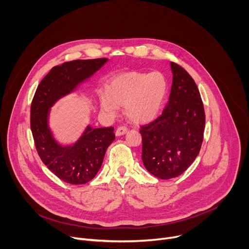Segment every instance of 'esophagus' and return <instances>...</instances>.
Returning <instances> with one entry per match:
<instances>
[{
  "label": "esophagus",
  "mask_w": 249,
  "mask_h": 249,
  "mask_svg": "<svg viewBox=\"0 0 249 249\" xmlns=\"http://www.w3.org/2000/svg\"><path fill=\"white\" fill-rule=\"evenodd\" d=\"M127 131H128V128L126 127V126H119L118 128H117V130H116V136H122V135H124L125 133H127Z\"/></svg>",
  "instance_id": "esophagus-1"
}]
</instances>
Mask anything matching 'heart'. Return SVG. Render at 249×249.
Masks as SVG:
<instances>
[{"label":"heart","mask_w":249,"mask_h":249,"mask_svg":"<svg viewBox=\"0 0 249 249\" xmlns=\"http://www.w3.org/2000/svg\"><path fill=\"white\" fill-rule=\"evenodd\" d=\"M107 93L100 95L104 111L113 114L116 104L125 105V113L131 121L145 124L160 113L167 93V82L160 72H128L109 82Z\"/></svg>","instance_id":"b5f03b06"}]
</instances>
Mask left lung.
Here are the masks:
<instances>
[{
    "instance_id": "8db88e82",
    "label": "left lung",
    "mask_w": 249,
    "mask_h": 249,
    "mask_svg": "<svg viewBox=\"0 0 249 249\" xmlns=\"http://www.w3.org/2000/svg\"><path fill=\"white\" fill-rule=\"evenodd\" d=\"M172 86L160 116L141 127L142 160L160 179L182 174L198 156L205 130V110L199 89L186 71L170 63Z\"/></svg>"
}]
</instances>
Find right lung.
Here are the masks:
<instances>
[{
	"label": "right lung",
	"instance_id": "1",
	"mask_svg": "<svg viewBox=\"0 0 249 249\" xmlns=\"http://www.w3.org/2000/svg\"><path fill=\"white\" fill-rule=\"evenodd\" d=\"M107 60H75L53 67L38 85L31 102L30 128L35 148L48 169L70 184H85L96 175L106 150L115 139L114 128L89 125L75 144L62 146L48 125L50 108L91 77Z\"/></svg>",
	"mask_w": 249,
	"mask_h": 249
}]
</instances>
